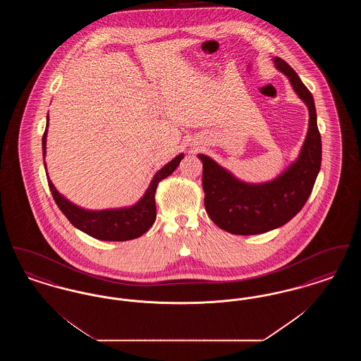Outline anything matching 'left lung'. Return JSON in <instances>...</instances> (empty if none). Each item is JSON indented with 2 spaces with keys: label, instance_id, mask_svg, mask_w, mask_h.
Masks as SVG:
<instances>
[{
  "label": "left lung",
  "instance_id": "obj_1",
  "mask_svg": "<svg viewBox=\"0 0 361 361\" xmlns=\"http://www.w3.org/2000/svg\"><path fill=\"white\" fill-rule=\"evenodd\" d=\"M272 61L309 111L307 134L295 161L269 181L247 183L211 157L197 154L203 164L207 214L218 227L235 235L262 234L290 222L306 204L321 169L322 142L312 94L286 61L279 56Z\"/></svg>",
  "mask_w": 361,
  "mask_h": 361
}]
</instances>
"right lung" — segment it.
Segmentation results:
<instances>
[{
  "label": "right lung",
  "instance_id": "add662e5",
  "mask_svg": "<svg viewBox=\"0 0 361 361\" xmlns=\"http://www.w3.org/2000/svg\"><path fill=\"white\" fill-rule=\"evenodd\" d=\"M47 131H49V116L46 131L42 139L43 146V158H46V145H47ZM184 158V153L176 155L172 161L164 165L152 178L149 188L143 193V196L137 200L135 204L118 208H105V209H87L84 207L77 206L65 197L52 184L47 165L44 161V169L47 174L49 187L51 190L52 197L63 212V215L70 221L75 228L81 230L87 235L102 240H134L145 234L155 222L157 209H155L154 193L157 185L161 180L171 176L180 161Z\"/></svg>",
  "mask_w": 361,
  "mask_h": 361
}]
</instances>
